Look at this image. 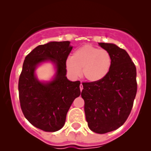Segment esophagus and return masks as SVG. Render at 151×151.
Wrapping results in <instances>:
<instances>
[{
    "instance_id": "esophagus-1",
    "label": "esophagus",
    "mask_w": 151,
    "mask_h": 151,
    "mask_svg": "<svg viewBox=\"0 0 151 151\" xmlns=\"http://www.w3.org/2000/svg\"><path fill=\"white\" fill-rule=\"evenodd\" d=\"M80 91H83V85H80Z\"/></svg>"
}]
</instances>
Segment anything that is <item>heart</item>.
Returning <instances> with one entry per match:
<instances>
[{
  "label": "heart",
  "mask_w": 151,
  "mask_h": 151,
  "mask_svg": "<svg viewBox=\"0 0 151 151\" xmlns=\"http://www.w3.org/2000/svg\"><path fill=\"white\" fill-rule=\"evenodd\" d=\"M112 63V55L107 50L85 45L77 49L67 60L66 68L74 77H77L82 69L83 78L91 83H97L109 74Z\"/></svg>",
  "instance_id": "b5f03b06"
}]
</instances>
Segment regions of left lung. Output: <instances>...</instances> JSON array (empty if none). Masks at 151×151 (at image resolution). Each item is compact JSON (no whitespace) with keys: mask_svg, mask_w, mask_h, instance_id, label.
I'll return each mask as SVG.
<instances>
[{"mask_svg":"<svg viewBox=\"0 0 151 151\" xmlns=\"http://www.w3.org/2000/svg\"><path fill=\"white\" fill-rule=\"evenodd\" d=\"M112 55L109 74L97 83H83L82 98L88 127L98 134L116 130L126 122L137 91V70L127 52L113 44L99 43Z\"/></svg>","mask_w":151,"mask_h":151,"instance_id":"8db88e82","label":"left lung"}]
</instances>
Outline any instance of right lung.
<instances>
[{
	"label": "right lung",
	"instance_id": "1",
	"mask_svg": "<svg viewBox=\"0 0 151 151\" xmlns=\"http://www.w3.org/2000/svg\"><path fill=\"white\" fill-rule=\"evenodd\" d=\"M70 42H52L39 45L25 57L19 75L18 90L21 109L33 126L44 132H54L64 126L71 104L80 96V81L67 79L66 60L72 50ZM50 60L57 68L56 78L42 83L35 78L39 63Z\"/></svg>",
	"mask_w": 151,
	"mask_h": 151
}]
</instances>
